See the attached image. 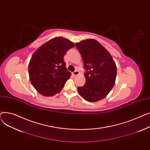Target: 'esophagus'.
Returning <instances> with one entry per match:
<instances>
[{
  "label": "esophagus",
  "mask_w": 150,
  "mask_h": 150,
  "mask_svg": "<svg viewBox=\"0 0 150 150\" xmlns=\"http://www.w3.org/2000/svg\"><path fill=\"white\" fill-rule=\"evenodd\" d=\"M79 74V71H77V70H76V71H74V72L73 73V74L74 76H77Z\"/></svg>",
  "instance_id": "1"
}]
</instances>
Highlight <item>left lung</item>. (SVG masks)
I'll use <instances>...</instances> for the list:
<instances>
[{"mask_svg":"<svg viewBox=\"0 0 150 150\" xmlns=\"http://www.w3.org/2000/svg\"><path fill=\"white\" fill-rule=\"evenodd\" d=\"M82 57L86 83L77 91L86 100L94 102L106 97L115 84L117 67L110 54L94 39L75 43Z\"/></svg>","mask_w":150,"mask_h":150,"instance_id":"obj_1","label":"left lung"}]
</instances>
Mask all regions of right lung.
I'll return each mask as SVG.
<instances>
[{"mask_svg":"<svg viewBox=\"0 0 150 150\" xmlns=\"http://www.w3.org/2000/svg\"><path fill=\"white\" fill-rule=\"evenodd\" d=\"M74 47L70 40L56 37L44 43L34 52L28 65L30 81L40 94L53 96L61 91L71 76L64 57Z\"/></svg>","mask_w":150,"mask_h":150,"instance_id":"1","label":"right lung"}]
</instances>
